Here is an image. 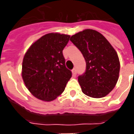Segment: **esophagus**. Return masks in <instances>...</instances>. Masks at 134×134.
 Segmentation results:
<instances>
[{"mask_svg":"<svg viewBox=\"0 0 134 134\" xmlns=\"http://www.w3.org/2000/svg\"><path fill=\"white\" fill-rule=\"evenodd\" d=\"M72 74H73L74 76L76 75V68H74V69H72Z\"/></svg>","mask_w":134,"mask_h":134,"instance_id":"34e87169","label":"esophagus"}]
</instances>
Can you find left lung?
<instances>
[{
  "label": "left lung",
  "instance_id": "1",
  "mask_svg": "<svg viewBox=\"0 0 134 134\" xmlns=\"http://www.w3.org/2000/svg\"><path fill=\"white\" fill-rule=\"evenodd\" d=\"M70 41L82 53L86 63V72L78 78L82 92L93 98L107 95L116 85L120 68L114 48L100 32L92 29L74 35Z\"/></svg>",
  "mask_w": 134,
  "mask_h": 134
}]
</instances>
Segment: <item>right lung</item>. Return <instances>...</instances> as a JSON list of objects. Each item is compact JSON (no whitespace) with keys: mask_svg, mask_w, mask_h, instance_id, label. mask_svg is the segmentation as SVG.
Returning <instances> with one entry per match:
<instances>
[{"mask_svg":"<svg viewBox=\"0 0 134 134\" xmlns=\"http://www.w3.org/2000/svg\"><path fill=\"white\" fill-rule=\"evenodd\" d=\"M69 37L58 32L46 34L35 42L24 55L22 78L30 93L39 99H56L71 77L63 54Z\"/></svg>","mask_w":134,"mask_h":134,"instance_id":"right-lung-1","label":"right lung"}]
</instances>
